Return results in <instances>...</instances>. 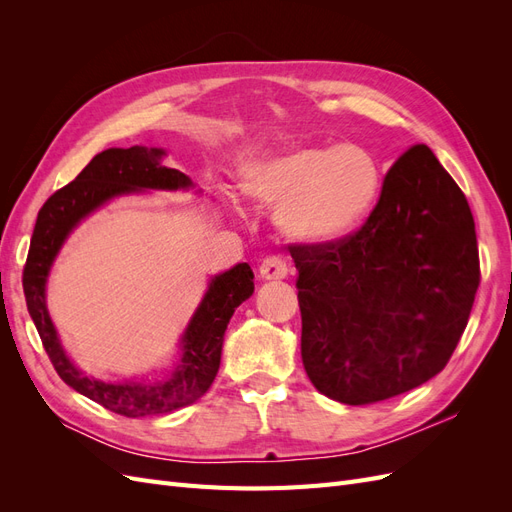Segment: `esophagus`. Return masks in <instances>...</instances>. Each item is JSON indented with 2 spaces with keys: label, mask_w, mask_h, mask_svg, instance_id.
<instances>
[{
  "label": "esophagus",
  "mask_w": 512,
  "mask_h": 512,
  "mask_svg": "<svg viewBox=\"0 0 512 512\" xmlns=\"http://www.w3.org/2000/svg\"><path fill=\"white\" fill-rule=\"evenodd\" d=\"M262 280H284L288 275V262L282 256H267L258 269Z\"/></svg>",
  "instance_id": "1"
}]
</instances>
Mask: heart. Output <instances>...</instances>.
<instances>
[{"label": "heart", "instance_id": "obj_1", "mask_svg": "<svg viewBox=\"0 0 512 512\" xmlns=\"http://www.w3.org/2000/svg\"><path fill=\"white\" fill-rule=\"evenodd\" d=\"M243 188L262 205H280V222L294 237L333 241L376 207L382 166L359 143L294 147L247 168Z\"/></svg>", "mask_w": 512, "mask_h": 512}]
</instances>
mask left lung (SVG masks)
<instances>
[{"instance_id":"8db88e82","label":"left lung","mask_w":512,"mask_h":512,"mask_svg":"<svg viewBox=\"0 0 512 512\" xmlns=\"http://www.w3.org/2000/svg\"><path fill=\"white\" fill-rule=\"evenodd\" d=\"M288 247L303 365L322 395L374 404L451 361L480 284L478 243L466 194L427 145L389 168L361 228Z\"/></svg>"}]
</instances>
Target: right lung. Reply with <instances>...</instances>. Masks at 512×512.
<instances>
[{"label": "right lung", "mask_w": 512, "mask_h": 512, "mask_svg": "<svg viewBox=\"0 0 512 512\" xmlns=\"http://www.w3.org/2000/svg\"><path fill=\"white\" fill-rule=\"evenodd\" d=\"M162 149L134 145L130 149H106L91 160L74 181L57 190L42 209L34 226L32 243L23 267V292L42 346L68 386L96 404L128 418L160 416L190 406L203 397L220 369L224 331L235 309L252 297L254 273L247 262L232 267L211 280L203 303L183 333V354L170 376L151 384L123 382L108 384L83 376L64 348L59 346L53 322L46 312L44 286L53 260L70 230L85 215L96 211L113 196L136 190H179L192 181L177 168L162 166Z\"/></svg>", "instance_id": "add662e5"}]
</instances>
